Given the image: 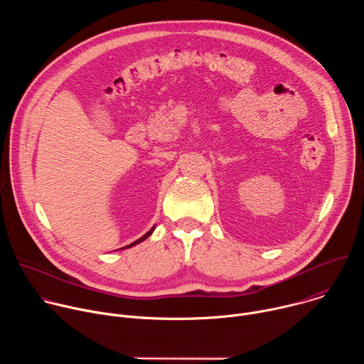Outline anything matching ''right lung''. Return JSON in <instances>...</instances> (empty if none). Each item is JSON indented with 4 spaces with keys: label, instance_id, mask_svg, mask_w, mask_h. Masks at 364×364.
Listing matches in <instances>:
<instances>
[{
    "label": "right lung",
    "instance_id": "1",
    "mask_svg": "<svg viewBox=\"0 0 364 364\" xmlns=\"http://www.w3.org/2000/svg\"><path fill=\"white\" fill-rule=\"evenodd\" d=\"M154 229H155V228H151V230H149V232H146V233H145V235H144V236H142V237H139V239H138V240H135V242H132V243H131V245H128V246H125V247H131V246H135V245H136V243H141V242H144V240H145V239H146V237H148V236H149V235H151V233H152V232H154ZM125 247H124V249H125Z\"/></svg>",
    "mask_w": 364,
    "mask_h": 364
}]
</instances>
